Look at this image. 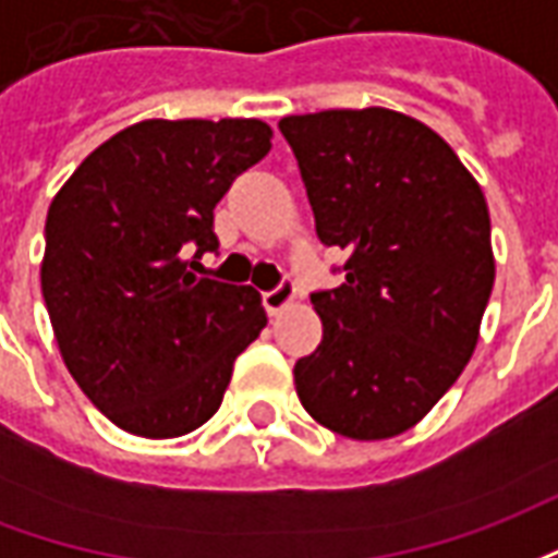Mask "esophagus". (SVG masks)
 Wrapping results in <instances>:
<instances>
[{
	"mask_svg": "<svg viewBox=\"0 0 558 558\" xmlns=\"http://www.w3.org/2000/svg\"><path fill=\"white\" fill-rule=\"evenodd\" d=\"M292 299H295V287L290 280H280L275 290L263 292V304H266L268 316H278L287 304H292Z\"/></svg>",
	"mask_w": 558,
	"mask_h": 558,
	"instance_id": "34e87169",
	"label": "esophagus"
}]
</instances>
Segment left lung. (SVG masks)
<instances>
[{
    "mask_svg": "<svg viewBox=\"0 0 558 558\" xmlns=\"http://www.w3.org/2000/svg\"><path fill=\"white\" fill-rule=\"evenodd\" d=\"M278 128L319 242L347 251V280L311 295L323 340L295 362L299 400L340 436H398L475 352L496 278L487 199L454 148L398 110H323Z\"/></svg>",
    "mask_w": 558,
    "mask_h": 558,
    "instance_id": "8db88e82",
    "label": "left lung"
}]
</instances>
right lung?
Segmentation results:
<instances>
[{
  "label": "right lung",
  "instance_id": "obj_1",
  "mask_svg": "<svg viewBox=\"0 0 558 558\" xmlns=\"http://www.w3.org/2000/svg\"><path fill=\"white\" fill-rule=\"evenodd\" d=\"M271 148L259 119H146L53 196L41 292L62 362L116 427L172 439L218 412L266 328L254 287L203 278L215 206Z\"/></svg>",
  "mask_w": 558,
  "mask_h": 558
}]
</instances>
